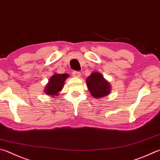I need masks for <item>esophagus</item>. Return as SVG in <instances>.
Wrapping results in <instances>:
<instances>
[{"label": "esophagus", "mask_w": 160, "mask_h": 160, "mask_svg": "<svg viewBox=\"0 0 160 160\" xmlns=\"http://www.w3.org/2000/svg\"><path fill=\"white\" fill-rule=\"evenodd\" d=\"M72 75H73L75 78H80L81 73L79 71H73L72 72Z\"/></svg>", "instance_id": "obj_1"}]
</instances>
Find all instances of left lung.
<instances>
[{
    "label": "left lung",
    "mask_w": 160,
    "mask_h": 160,
    "mask_svg": "<svg viewBox=\"0 0 160 160\" xmlns=\"http://www.w3.org/2000/svg\"><path fill=\"white\" fill-rule=\"evenodd\" d=\"M86 83L90 94L95 98L108 95L111 91L110 83L104 79L100 72H94L91 73L87 78Z\"/></svg>",
    "instance_id": "obj_1"
}]
</instances>
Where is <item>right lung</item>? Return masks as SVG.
<instances>
[{
	"instance_id": "add662e5",
	"label": "right lung",
	"mask_w": 160,
	"mask_h": 160,
	"mask_svg": "<svg viewBox=\"0 0 160 160\" xmlns=\"http://www.w3.org/2000/svg\"><path fill=\"white\" fill-rule=\"evenodd\" d=\"M69 76L68 74H58L52 75L45 87V92L48 96L57 97L59 92L62 91L66 78Z\"/></svg>"
}]
</instances>
